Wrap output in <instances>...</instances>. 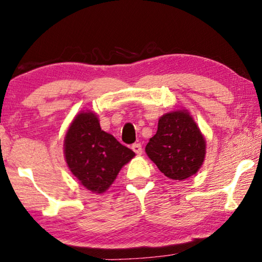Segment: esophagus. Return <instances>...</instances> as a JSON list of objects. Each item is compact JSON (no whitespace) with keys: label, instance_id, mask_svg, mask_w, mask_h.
<instances>
[{"label":"esophagus","instance_id":"esophagus-1","mask_svg":"<svg viewBox=\"0 0 262 262\" xmlns=\"http://www.w3.org/2000/svg\"><path fill=\"white\" fill-rule=\"evenodd\" d=\"M132 149H133V150H134L135 154H138V155H141V154H142V151H143L141 143H134L132 146Z\"/></svg>","mask_w":262,"mask_h":262}]
</instances>
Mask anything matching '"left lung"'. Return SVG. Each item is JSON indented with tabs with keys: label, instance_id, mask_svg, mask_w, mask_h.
<instances>
[{
	"label": "left lung",
	"instance_id": "8db88e82",
	"mask_svg": "<svg viewBox=\"0 0 262 262\" xmlns=\"http://www.w3.org/2000/svg\"><path fill=\"white\" fill-rule=\"evenodd\" d=\"M146 152L162 173L171 180L194 175L205 157V140L189 113L176 111L159 120Z\"/></svg>",
	"mask_w": 262,
	"mask_h": 262
}]
</instances>
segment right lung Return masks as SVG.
<instances>
[{
  "mask_svg": "<svg viewBox=\"0 0 262 262\" xmlns=\"http://www.w3.org/2000/svg\"><path fill=\"white\" fill-rule=\"evenodd\" d=\"M65 159L79 182L93 192L101 193L113 183L135 152L113 135L101 130L97 115L82 112L65 136Z\"/></svg>",
  "mask_w": 262,
  "mask_h": 262,
  "instance_id": "obj_1",
  "label": "right lung"
}]
</instances>
